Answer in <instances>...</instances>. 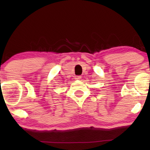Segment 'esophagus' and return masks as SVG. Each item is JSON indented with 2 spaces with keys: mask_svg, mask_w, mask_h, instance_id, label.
<instances>
[{
  "mask_svg": "<svg viewBox=\"0 0 150 150\" xmlns=\"http://www.w3.org/2000/svg\"><path fill=\"white\" fill-rule=\"evenodd\" d=\"M81 76H75V79H76V80H80L81 79Z\"/></svg>",
  "mask_w": 150,
  "mask_h": 150,
  "instance_id": "34e87169",
  "label": "esophagus"
}]
</instances>
